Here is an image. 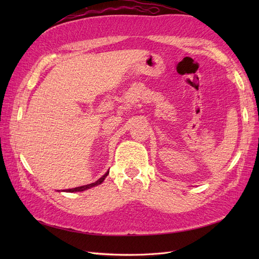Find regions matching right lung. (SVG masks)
<instances>
[{
	"instance_id": "obj_1",
	"label": "right lung",
	"mask_w": 259,
	"mask_h": 259,
	"mask_svg": "<svg viewBox=\"0 0 259 259\" xmlns=\"http://www.w3.org/2000/svg\"><path fill=\"white\" fill-rule=\"evenodd\" d=\"M108 174H109V170L107 171V173L104 175V176H101L97 182H95V183H92V184H90V185H85V186H81V187H76V188H72V189H66V190H64L65 192H79V191H84V190H88V189H90V188H93V187H95V186H98V185H100L101 183L104 182L105 180V178L108 176Z\"/></svg>"
}]
</instances>
